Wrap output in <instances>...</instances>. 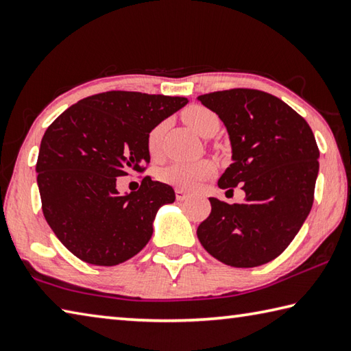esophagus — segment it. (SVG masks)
<instances>
[{
    "label": "esophagus",
    "instance_id": "esophagus-1",
    "mask_svg": "<svg viewBox=\"0 0 351 351\" xmlns=\"http://www.w3.org/2000/svg\"><path fill=\"white\" fill-rule=\"evenodd\" d=\"M188 193L186 191H183V189H176V199L177 200H185V199H188Z\"/></svg>",
    "mask_w": 351,
    "mask_h": 351
}]
</instances>
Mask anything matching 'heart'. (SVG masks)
<instances>
[{
	"instance_id": "b5f03b06",
	"label": "heart",
	"mask_w": 351,
	"mask_h": 351,
	"mask_svg": "<svg viewBox=\"0 0 351 351\" xmlns=\"http://www.w3.org/2000/svg\"><path fill=\"white\" fill-rule=\"evenodd\" d=\"M183 119L202 137H211L217 132L220 120L216 112L200 104L189 106L183 112ZM166 129V123H158L147 134L146 146L152 158H157L162 152V140ZM217 165L210 158L197 160V162H174L166 165L158 171V180L179 189H195L202 182L216 176Z\"/></svg>"
}]
</instances>
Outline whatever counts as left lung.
Here are the masks:
<instances>
[{
	"mask_svg": "<svg viewBox=\"0 0 351 351\" xmlns=\"http://www.w3.org/2000/svg\"><path fill=\"white\" fill-rule=\"evenodd\" d=\"M228 129L232 163L219 188L245 191L241 204L210 197L197 237L208 253L236 268L271 262L287 250L315 200L319 147L311 128L280 98L236 88L200 95ZM226 191V193H228Z\"/></svg>",
	"mask_w": 351,
	"mask_h": 351,
	"instance_id": "left-lung-1",
	"label": "left lung"
}]
</instances>
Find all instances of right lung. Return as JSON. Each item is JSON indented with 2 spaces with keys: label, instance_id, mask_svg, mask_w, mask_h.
<instances>
[{
  "label": "right lung",
  "instance_id": "obj_1",
  "mask_svg": "<svg viewBox=\"0 0 351 351\" xmlns=\"http://www.w3.org/2000/svg\"><path fill=\"white\" fill-rule=\"evenodd\" d=\"M186 103L109 90L72 104L47 128L36 160L43 214L80 261L114 267L149 242L156 213L176 200L174 189L146 176L138 191L120 195L117 177L143 174L147 134Z\"/></svg>",
  "mask_w": 351,
  "mask_h": 351
}]
</instances>
